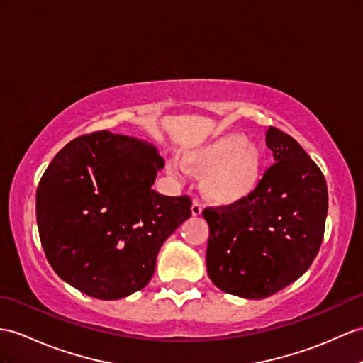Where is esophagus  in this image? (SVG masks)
Returning <instances> with one entry per match:
<instances>
[{"label": "esophagus", "instance_id": "1", "mask_svg": "<svg viewBox=\"0 0 363 363\" xmlns=\"http://www.w3.org/2000/svg\"><path fill=\"white\" fill-rule=\"evenodd\" d=\"M201 211H203V208H201L200 203H199L197 200H194V201H192V206H191L192 216H194V217H199V216H201Z\"/></svg>", "mask_w": 363, "mask_h": 363}]
</instances>
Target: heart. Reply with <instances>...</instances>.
I'll list each match as a JSON object with an SVG mask.
<instances>
[{
	"label": "heart",
	"mask_w": 363,
	"mask_h": 363,
	"mask_svg": "<svg viewBox=\"0 0 363 363\" xmlns=\"http://www.w3.org/2000/svg\"><path fill=\"white\" fill-rule=\"evenodd\" d=\"M183 163L200 174V191L208 201L218 206H234L248 200L259 189L263 175L260 149L242 134H226L200 147L184 152ZM171 174L179 175L180 166L171 162Z\"/></svg>",
	"instance_id": "b5f03b06"
}]
</instances>
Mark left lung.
Here are the masks:
<instances>
[{"instance_id":"left-lung-1","label":"left lung","mask_w":363,"mask_h":363,"mask_svg":"<svg viewBox=\"0 0 363 363\" xmlns=\"http://www.w3.org/2000/svg\"><path fill=\"white\" fill-rule=\"evenodd\" d=\"M274 163L259 189L238 205L206 208L208 276L243 298H264L311 267L323 240L328 189L322 171L297 141L267 130Z\"/></svg>"}]
</instances>
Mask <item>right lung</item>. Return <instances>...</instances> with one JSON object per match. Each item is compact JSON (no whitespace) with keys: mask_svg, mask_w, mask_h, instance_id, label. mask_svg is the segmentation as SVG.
Returning a JSON list of instances; mask_svg holds the SVG:
<instances>
[{"mask_svg":"<svg viewBox=\"0 0 363 363\" xmlns=\"http://www.w3.org/2000/svg\"><path fill=\"white\" fill-rule=\"evenodd\" d=\"M163 167L154 145L108 130L61 149L37 189L41 245L60 279L100 300L149 284L162 245L191 217L188 196L152 189Z\"/></svg>","mask_w":363,"mask_h":363,"instance_id":"right-lung-1","label":"right lung"}]
</instances>
